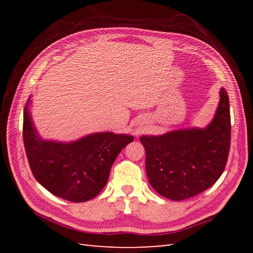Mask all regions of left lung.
<instances>
[{
    "label": "left lung",
    "mask_w": 253,
    "mask_h": 253,
    "mask_svg": "<svg viewBox=\"0 0 253 253\" xmlns=\"http://www.w3.org/2000/svg\"><path fill=\"white\" fill-rule=\"evenodd\" d=\"M215 117L206 128L142 136L145 171L158 194L173 201L204 192L223 174L231 142L229 97L225 88Z\"/></svg>",
    "instance_id": "1"
}]
</instances>
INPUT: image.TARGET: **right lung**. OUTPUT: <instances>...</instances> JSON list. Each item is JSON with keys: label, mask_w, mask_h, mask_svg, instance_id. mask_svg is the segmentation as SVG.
Returning a JSON list of instances; mask_svg holds the SVG:
<instances>
[{"label": "right lung", "mask_w": 253, "mask_h": 253, "mask_svg": "<svg viewBox=\"0 0 253 253\" xmlns=\"http://www.w3.org/2000/svg\"><path fill=\"white\" fill-rule=\"evenodd\" d=\"M24 108L23 141L35 178L50 193L82 203L101 192L118 154L134 137L111 132L88 135L72 143L44 141Z\"/></svg>", "instance_id": "right-lung-1"}]
</instances>
